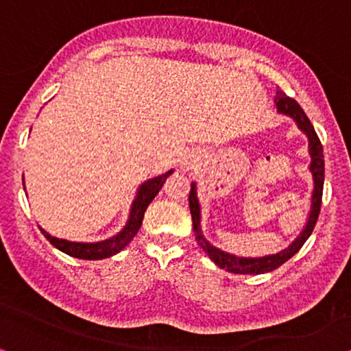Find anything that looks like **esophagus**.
I'll return each mask as SVG.
<instances>
[{"instance_id":"obj_1","label":"esophagus","mask_w":351,"mask_h":351,"mask_svg":"<svg viewBox=\"0 0 351 351\" xmlns=\"http://www.w3.org/2000/svg\"><path fill=\"white\" fill-rule=\"evenodd\" d=\"M199 158H200V156L197 152H189L188 156H184L183 160H181V170L189 171L191 168L195 167V163L199 162Z\"/></svg>"}]
</instances>
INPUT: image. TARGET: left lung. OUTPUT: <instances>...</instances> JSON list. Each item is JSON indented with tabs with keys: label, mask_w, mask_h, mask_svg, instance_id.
I'll list each match as a JSON object with an SVG mask.
<instances>
[{
	"label": "left lung",
	"mask_w": 351,
	"mask_h": 351,
	"mask_svg": "<svg viewBox=\"0 0 351 351\" xmlns=\"http://www.w3.org/2000/svg\"><path fill=\"white\" fill-rule=\"evenodd\" d=\"M274 104H276L278 114L287 115L295 121L297 127L300 132L305 133L308 139V154H310V173L313 178V193H311V205L310 213H308V219L305 228H303L300 234L292 241V244L278 254L265 255V256H236L232 254H228L218 247L210 244L202 234V226H200V204L197 199V184L191 183V193H189V208L191 215H193V226L195 232V241L202 247V250L210 256V260L215 265L219 266L221 269L230 271L234 274H265L269 271L279 268V266L286 263L289 258H292L298 250L302 249L308 237L311 236L315 224L317 221V215L321 210V199H322V186H324V156H322V146L319 138L313 128L311 121L298 102L292 97H289L282 90L276 91V97H274Z\"/></svg>",
	"instance_id": "left-lung-1"
}]
</instances>
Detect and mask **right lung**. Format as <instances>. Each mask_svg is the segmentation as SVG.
<instances>
[{
  "label": "right lung",
  "instance_id": "add662e5",
  "mask_svg": "<svg viewBox=\"0 0 351 351\" xmlns=\"http://www.w3.org/2000/svg\"><path fill=\"white\" fill-rule=\"evenodd\" d=\"M173 173V170H168L163 175H158L156 178L144 181V183L138 188L136 197L132 202V208H130V217L127 224L123 226V230L117 232L115 236L109 237L106 241L99 242H72L67 239H59V237L51 236L48 231H45L43 228L40 226L43 236L48 239L51 244H53L56 249H59L64 254L70 256H75V258L82 260H102L109 258V256L119 254L121 249H125L130 242L133 241V237L138 234L139 228L143 224L144 212H146L147 205L152 202V199L158 194V191L162 189L163 183ZM23 181V178H22ZM25 184V183H23Z\"/></svg>",
  "mask_w": 351,
  "mask_h": 351
}]
</instances>
